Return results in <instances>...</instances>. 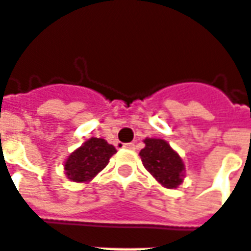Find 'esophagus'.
Masks as SVG:
<instances>
[{
    "instance_id": "esophagus-1",
    "label": "esophagus",
    "mask_w": 251,
    "mask_h": 251,
    "mask_svg": "<svg viewBox=\"0 0 251 251\" xmlns=\"http://www.w3.org/2000/svg\"><path fill=\"white\" fill-rule=\"evenodd\" d=\"M124 148H126V149H136V145L133 142H130V144H125Z\"/></svg>"
}]
</instances>
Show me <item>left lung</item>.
I'll use <instances>...</instances> for the list:
<instances>
[{
    "mask_svg": "<svg viewBox=\"0 0 251 251\" xmlns=\"http://www.w3.org/2000/svg\"><path fill=\"white\" fill-rule=\"evenodd\" d=\"M144 144L145 148L141 149L140 157L157 183L169 189L183 184L185 167L179 153L163 138H145Z\"/></svg>",
    "mask_w": 251,
    "mask_h": 251,
    "instance_id": "1",
    "label": "left lung"
}]
</instances>
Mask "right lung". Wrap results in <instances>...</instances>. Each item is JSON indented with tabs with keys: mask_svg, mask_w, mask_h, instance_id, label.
Segmentation results:
<instances>
[{
	"mask_svg": "<svg viewBox=\"0 0 251 251\" xmlns=\"http://www.w3.org/2000/svg\"><path fill=\"white\" fill-rule=\"evenodd\" d=\"M115 153L117 149L103 138H88L77 149L70 153L64 161V174L67 179L75 183L91 181L102 169H104Z\"/></svg>",
	"mask_w": 251,
	"mask_h": 251,
	"instance_id": "obj_1",
	"label": "right lung"
}]
</instances>
